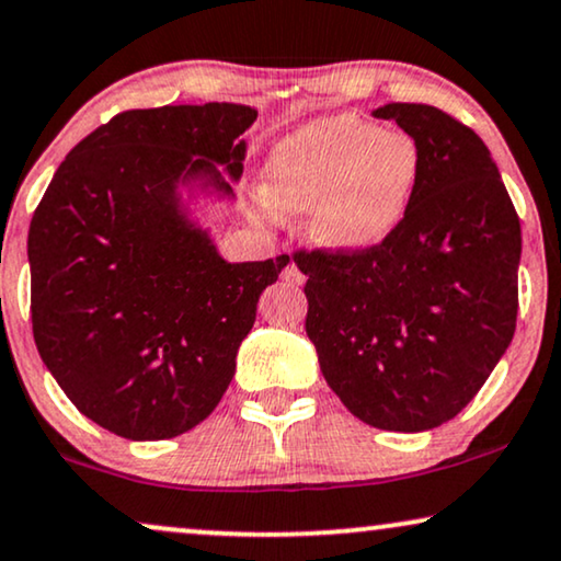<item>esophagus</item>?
I'll return each instance as SVG.
<instances>
[{
	"label": "esophagus",
	"mask_w": 561,
	"mask_h": 561,
	"mask_svg": "<svg viewBox=\"0 0 561 561\" xmlns=\"http://www.w3.org/2000/svg\"><path fill=\"white\" fill-rule=\"evenodd\" d=\"M283 280L290 283V286H301V283L306 280V275H304L301 271H298V267H296L294 263H290V265L286 267V271H283Z\"/></svg>",
	"instance_id": "34e87169"
}]
</instances>
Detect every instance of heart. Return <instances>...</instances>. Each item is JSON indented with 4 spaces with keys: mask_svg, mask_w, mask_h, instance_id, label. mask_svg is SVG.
I'll list each match as a JSON object with an SVG mask.
<instances>
[{
    "mask_svg": "<svg viewBox=\"0 0 561 561\" xmlns=\"http://www.w3.org/2000/svg\"><path fill=\"white\" fill-rule=\"evenodd\" d=\"M265 194L278 211H309L313 240L363 252L396 232L421 181V148L409 133L355 114L309 122L275 145Z\"/></svg>",
    "mask_w": 561,
    "mask_h": 561,
    "instance_id": "b5f03b06",
    "label": "heart"
}]
</instances>
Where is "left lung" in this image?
Wrapping results in <instances>:
<instances>
[{"mask_svg": "<svg viewBox=\"0 0 561 561\" xmlns=\"http://www.w3.org/2000/svg\"><path fill=\"white\" fill-rule=\"evenodd\" d=\"M421 148L411 209L378 248L296 250L306 334L352 416L386 432H426L478 396L518 317L520 221L485 142L451 114L393 102Z\"/></svg>", "mask_w": 561, "mask_h": 561, "instance_id": "left-lung-1", "label": "left lung"}]
</instances>
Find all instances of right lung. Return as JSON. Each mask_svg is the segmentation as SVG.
<instances>
[{
	"label": "right lung",
	"mask_w": 561,
	"mask_h": 561,
	"mask_svg": "<svg viewBox=\"0 0 561 561\" xmlns=\"http://www.w3.org/2000/svg\"><path fill=\"white\" fill-rule=\"evenodd\" d=\"M242 104L127 110L58 165L30 221V313L43 363L83 416L135 442L209 416L234 375L260 294L288 255L225 263L175 202L214 163L240 179Z\"/></svg>",
	"instance_id": "1"
}]
</instances>
